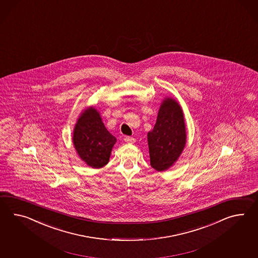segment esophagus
I'll return each mask as SVG.
<instances>
[{
  "instance_id": "34e87169",
  "label": "esophagus",
  "mask_w": 258,
  "mask_h": 258,
  "mask_svg": "<svg viewBox=\"0 0 258 258\" xmlns=\"http://www.w3.org/2000/svg\"><path fill=\"white\" fill-rule=\"evenodd\" d=\"M125 142L126 143H128V144H133V143H135V139L133 138V137H131V136H126L125 138Z\"/></svg>"
}]
</instances>
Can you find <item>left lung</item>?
Instances as JSON below:
<instances>
[{
    "mask_svg": "<svg viewBox=\"0 0 258 258\" xmlns=\"http://www.w3.org/2000/svg\"><path fill=\"white\" fill-rule=\"evenodd\" d=\"M147 140L152 167L163 171L173 166L186 144L183 113L175 99L163 100L156 125L148 132Z\"/></svg>",
    "mask_w": 258,
    "mask_h": 258,
    "instance_id": "obj_1",
    "label": "left lung"
}]
</instances>
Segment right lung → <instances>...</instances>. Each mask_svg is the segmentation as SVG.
<instances>
[{
	"mask_svg": "<svg viewBox=\"0 0 258 258\" xmlns=\"http://www.w3.org/2000/svg\"><path fill=\"white\" fill-rule=\"evenodd\" d=\"M74 145L78 156L91 168H102L109 162L116 139L108 132L94 107L86 109L76 122Z\"/></svg>",
	"mask_w": 258,
	"mask_h": 258,
	"instance_id": "obj_1",
	"label": "right lung"
}]
</instances>
